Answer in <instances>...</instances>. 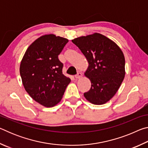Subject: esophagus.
<instances>
[{
	"label": "esophagus",
	"mask_w": 148,
	"mask_h": 148,
	"mask_svg": "<svg viewBox=\"0 0 148 148\" xmlns=\"http://www.w3.org/2000/svg\"><path fill=\"white\" fill-rule=\"evenodd\" d=\"M74 77H75V78H76V79L81 78V77H82V74L81 73V72H78V73H77Z\"/></svg>",
	"instance_id": "obj_1"
}]
</instances>
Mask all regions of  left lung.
<instances>
[{
	"instance_id": "1",
	"label": "left lung",
	"mask_w": 148,
	"mask_h": 148,
	"mask_svg": "<svg viewBox=\"0 0 148 148\" xmlns=\"http://www.w3.org/2000/svg\"><path fill=\"white\" fill-rule=\"evenodd\" d=\"M84 55L89 66L84 75L91 83L84 92L95 105L108 102L118 91L125 75V57L121 48L104 35L95 32L72 40Z\"/></svg>"
}]
</instances>
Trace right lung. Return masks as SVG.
<instances>
[{
    "label": "right lung",
    "mask_w": 148,
    "mask_h": 148,
    "mask_svg": "<svg viewBox=\"0 0 148 148\" xmlns=\"http://www.w3.org/2000/svg\"><path fill=\"white\" fill-rule=\"evenodd\" d=\"M69 40L53 34L39 37L26 50L19 72L25 91L32 99L46 108L61 101L70 77L62 74L58 56Z\"/></svg>",
    "instance_id": "obj_1"
}]
</instances>
